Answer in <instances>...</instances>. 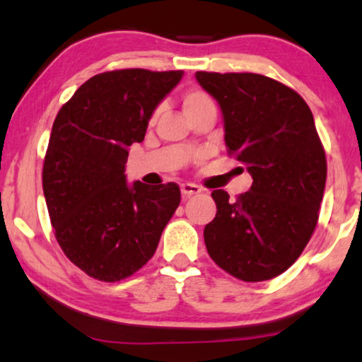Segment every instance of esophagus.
Here are the masks:
<instances>
[{
  "label": "esophagus",
  "instance_id": "esophagus-1",
  "mask_svg": "<svg viewBox=\"0 0 362 362\" xmlns=\"http://www.w3.org/2000/svg\"><path fill=\"white\" fill-rule=\"evenodd\" d=\"M180 192L183 194V198H188V197H192V194L202 193V188H199L198 185H194V183H182Z\"/></svg>",
  "mask_w": 362,
  "mask_h": 362
}]
</instances>
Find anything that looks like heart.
I'll list each match as a JSON object with an SVG mask.
<instances>
[{
  "instance_id": "1",
  "label": "heart",
  "mask_w": 362,
  "mask_h": 362,
  "mask_svg": "<svg viewBox=\"0 0 362 362\" xmlns=\"http://www.w3.org/2000/svg\"><path fill=\"white\" fill-rule=\"evenodd\" d=\"M182 103H183V111H185L187 116H192V114H194L197 111H202V109L208 107V106H214V103H212L211 96L208 93H204V91H202V90L187 91V93L183 95ZM159 111H160L159 107L154 109L151 120L158 117Z\"/></svg>"
}]
</instances>
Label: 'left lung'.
I'll use <instances>...</instances> for the list:
<instances>
[{
	"mask_svg": "<svg viewBox=\"0 0 362 362\" xmlns=\"http://www.w3.org/2000/svg\"><path fill=\"white\" fill-rule=\"evenodd\" d=\"M194 76L219 103L228 154L253 177L237 199L211 193L217 212L204 227L206 248L245 282L277 277L306 248L324 197L325 151L311 109L295 90L259 74Z\"/></svg>",
	"mask_w": 362,
	"mask_h": 362,
	"instance_id": "obj_1",
	"label": "left lung"
}]
</instances>
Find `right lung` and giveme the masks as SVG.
Here are the masks:
<instances>
[{
    "label": "right lung",
    "instance_id": "add662e5",
    "mask_svg": "<svg viewBox=\"0 0 362 362\" xmlns=\"http://www.w3.org/2000/svg\"><path fill=\"white\" fill-rule=\"evenodd\" d=\"M183 71L120 69L88 78L59 109L43 164L57 243L90 277L119 282L151 259L179 208L177 183L125 179L129 146Z\"/></svg>",
    "mask_w": 362,
    "mask_h": 362
}]
</instances>
